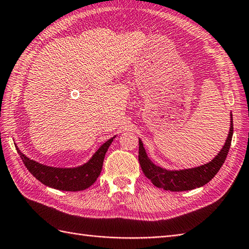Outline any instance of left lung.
Instances as JSON below:
<instances>
[{
  "instance_id": "left-lung-1",
  "label": "left lung",
  "mask_w": 249,
  "mask_h": 249,
  "mask_svg": "<svg viewBox=\"0 0 249 249\" xmlns=\"http://www.w3.org/2000/svg\"><path fill=\"white\" fill-rule=\"evenodd\" d=\"M232 135H233V121H232L231 114L229 134L225 145L218 154L204 165L195 168L179 169V170H168V169L156 166L147 156L143 143L141 139H139V162L141 169L145 177L151 179L153 185L158 188L171 190V192H184V190L201 187L209 183L223 166L230 149Z\"/></svg>"
}]
</instances>
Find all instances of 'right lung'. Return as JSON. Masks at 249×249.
Instances as JSON below:
<instances>
[{
	"label": "right lung",
	"instance_id": "1",
	"mask_svg": "<svg viewBox=\"0 0 249 249\" xmlns=\"http://www.w3.org/2000/svg\"><path fill=\"white\" fill-rule=\"evenodd\" d=\"M114 138L115 136L99 146V149L86 163L73 168H57L43 165L25 156L17 145L16 149L26 169L46 186L64 190V192H80L92 186L99 177L103 169L105 155Z\"/></svg>",
	"mask_w": 249,
	"mask_h": 249
}]
</instances>
